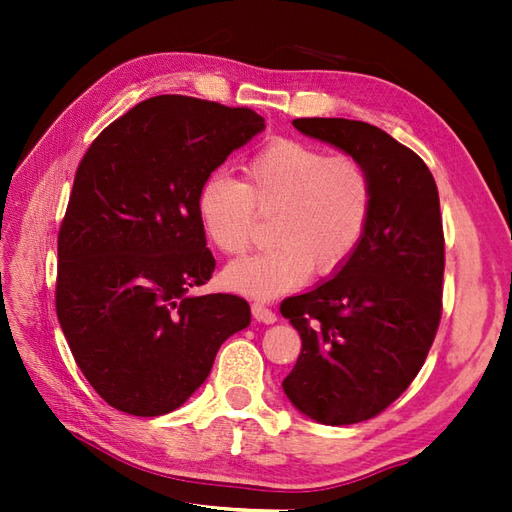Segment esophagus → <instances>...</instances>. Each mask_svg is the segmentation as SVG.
Returning a JSON list of instances; mask_svg holds the SVG:
<instances>
[{
  "instance_id": "esophagus-1",
  "label": "esophagus",
  "mask_w": 512,
  "mask_h": 512,
  "mask_svg": "<svg viewBox=\"0 0 512 512\" xmlns=\"http://www.w3.org/2000/svg\"><path fill=\"white\" fill-rule=\"evenodd\" d=\"M253 317L259 323H266V325H273L277 321V314L273 310H268L264 303H253Z\"/></svg>"
}]
</instances>
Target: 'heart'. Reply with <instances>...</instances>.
Here are the masks:
<instances>
[{"instance_id": "obj_1", "label": "heart", "mask_w": 512, "mask_h": 512, "mask_svg": "<svg viewBox=\"0 0 512 512\" xmlns=\"http://www.w3.org/2000/svg\"><path fill=\"white\" fill-rule=\"evenodd\" d=\"M372 211V180L352 156H328L303 140L277 138L246 162L244 182L211 173L198 195V215L226 255L253 244L255 222L273 217L270 242L255 257L226 266L224 284L255 299H273L339 270L356 250Z\"/></svg>"}]
</instances>
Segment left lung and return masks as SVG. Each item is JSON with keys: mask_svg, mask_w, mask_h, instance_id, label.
Instances as JSON below:
<instances>
[{"mask_svg": "<svg viewBox=\"0 0 512 512\" xmlns=\"http://www.w3.org/2000/svg\"><path fill=\"white\" fill-rule=\"evenodd\" d=\"M295 129L356 158L372 211L350 259L281 303L301 336L288 400L321 424L378 416L416 378L442 314L444 235L438 187L422 158L383 129L347 118H297Z\"/></svg>", "mask_w": 512, "mask_h": 512, "instance_id": "obj_1", "label": "left lung"}]
</instances>
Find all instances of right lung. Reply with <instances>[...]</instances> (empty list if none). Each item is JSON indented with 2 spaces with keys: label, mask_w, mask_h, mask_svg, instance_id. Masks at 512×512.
Returning a JSON list of instances; mask_svg holds the SVG:
<instances>
[{
  "label": "right lung",
  "mask_w": 512,
  "mask_h": 512,
  "mask_svg": "<svg viewBox=\"0 0 512 512\" xmlns=\"http://www.w3.org/2000/svg\"><path fill=\"white\" fill-rule=\"evenodd\" d=\"M264 118L162 94L107 125L85 151L59 231L57 317L76 365L132 416L182 407L220 345L250 325L235 295H193L215 270L198 215L204 180Z\"/></svg>",
  "instance_id": "obj_1"
}]
</instances>
